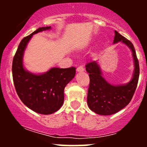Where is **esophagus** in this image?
I'll list each match as a JSON object with an SVG mask.
<instances>
[{
	"label": "esophagus",
	"mask_w": 147,
	"mask_h": 147,
	"mask_svg": "<svg viewBox=\"0 0 147 147\" xmlns=\"http://www.w3.org/2000/svg\"><path fill=\"white\" fill-rule=\"evenodd\" d=\"M77 72H83L84 71V68L83 65H79L78 68H77Z\"/></svg>",
	"instance_id": "1"
}]
</instances>
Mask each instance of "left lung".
<instances>
[{
  "label": "left lung",
  "instance_id": "1",
  "mask_svg": "<svg viewBox=\"0 0 147 147\" xmlns=\"http://www.w3.org/2000/svg\"><path fill=\"white\" fill-rule=\"evenodd\" d=\"M113 43L122 41L132 51L134 60L133 78L126 85H111L103 78L100 67L96 61L88 63L86 70L90 77L87 103L91 111L102 115H110L124 109L131 102L137 88L140 75L139 62L133 43L115 31Z\"/></svg>",
  "mask_w": 147,
  "mask_h": 147
}]
</instances>
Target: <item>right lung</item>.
I'll return each instance as SVG.
<instances>
[{"label": "right lung", "mask_w": 147, "mask_h": 147, "mask_svg": "<svg viewBox=\"0 0 147 147\" xmlns=\"http://www.w3.org/2000/svg\"><path fill=\"white\" fill-rule=\"evenodd\" d=\"M42 27L21 40L12 62V77L18 97L29 109L40 114L56 112L63 105L64 88L75 75L76 68H52L42 75L25 70L23 57L25 49L33 34L50 30Z\"/></svg>", "instance_id": "1"}]
</instances>
